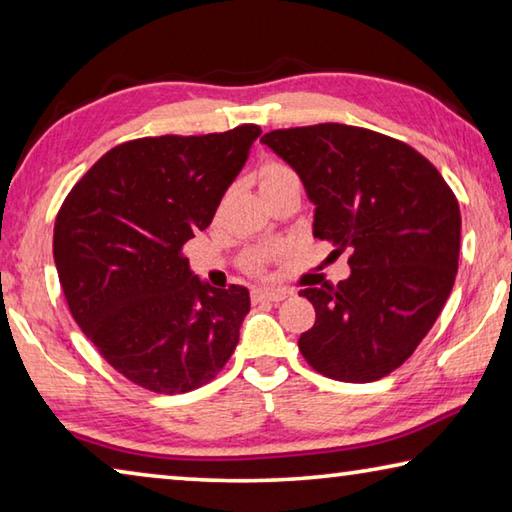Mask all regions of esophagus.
Masks as SVG:
<instances>
[{
  "label": "esophagus",
  "instance_id": "34e87169",
  "mask_svg": "<svg viewBox=\"0 0 512 512\" xmlns=\"http://www.w3.org/2000/svg\"><path fill=\"white\" fill-rule=\"evenodd\" d=\"M250 298H253V302H280V300L287 298V291L255 287L253 291H250Z\"/></svg>",
  "mask_w": 512,
  "mask_h": 512
}]
</instances>
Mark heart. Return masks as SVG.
Segmentation results:
<instances>
[{
  "mask_svg": "<svg viewBox=\"0 0 512 512\" xmlns=\"http://www.w3.org/2000/svg\"><path fill=\"white\" fill-rule=\"evenodd\" d=\"M259 189H262V194L271 192L275 187H282V185H289V183H300L298 180V173L293 171L289 164L284 162H277V160H268L264 162L262 167H259ZM280 253V248H255L250 250L246 255V268L253 273H262L266 264L271 262V259Z\"/></svg>",
  "mask_w": 512,
  "mask_h": 512,
  "instance_id": "b5f03b06",
  "label": "heart"
}]
</instances>
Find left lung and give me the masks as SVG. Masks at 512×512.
I'll return each mask as SVG.
<instances>
[{"label":"left lung","mask_w":512,"mask_h":512,"mask_svg":"<svg viewBox=\"0 0 512 512\" xmlns=\"http://www.w3.org/2000/svg\"><path fill=\"white\" fill-rule=\"evenodd\" d=\"M262 142L298 173L314 237L350 253V277L302 289L316 323L300 336L320 375L366 384L411 357L452 293L461 210L438 169L409 144L368 128L316 124Z\"/></svg>","instance_id":"8db88e82"}]
</instances>
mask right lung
<instances>
[{"mask_svg": "<svg viewBox=\"0 0 512 512\" xmlns=\"http://www.w3.org/2000/svg\"><path fill=\"white\" fill-rule=\"evenodd\" d=\"M262 128L142 137L67 194L54 262L69 311L112 368L153 393L212 381L239 343L246 287L198 280L183 246L212 223Z\"/></svg>", "mask_w": 512, "mask_h": 512, "instance_id": "obj_1", "label": "right lung"}]
</instances>
